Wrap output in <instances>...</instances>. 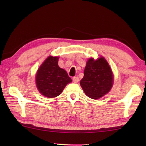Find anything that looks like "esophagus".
<instances>
[{"label": "esophagus", "instance_id": "obj_1", "mask_svg": "<svg viewBox=\"0 0 146 146\" xmlns=\"http://www.w3.org/2000/svg\"><path fill=\"white\" fill-rule=\"evenodd\" d=\"M73 81L74 83H77L78 81H79V78L78 76H74L73 78Z\"/></svg>", "mask_w": 146, "mask_h": 146}]
</instances>
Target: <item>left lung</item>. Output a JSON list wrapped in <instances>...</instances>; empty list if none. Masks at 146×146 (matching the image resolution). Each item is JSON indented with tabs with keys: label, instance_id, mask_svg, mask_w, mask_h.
<instances>
[{
	"label": "left lung",
	"instance_id": "left-lung-1",
	"mask_svg": "<svg viewBox=\"0 0 146 146\" xmlns=\"http://www.w3.org/2000/svg\"><path fill=\"white\" fill-rule=\"evenodd\" d=\"M80 86L86 95L98 99L110 91L113 86V73L108 62L101 56L97 60L90 58L84 70Z\"/></svg>",
	"mask_w": 146,
	"mask_h": 146
}]
</instances>
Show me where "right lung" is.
Listing matches in <instances>:
<instances>
[{
	"label": "right lung",
	"mask_w": 146,
	"mask_h": 146,
	"mask_svg": "<svg viewBox=\"0 0 146 146\" xmlns=\"http://www.w3.org/2000/svg\"><path fill=\"white\" fill-rule=\"evenodd\" d=\"M58 57L49 56L37 71L36 83L42 95L48 98L58 96L71 79L58 65Z\"/></svg>",
	"instance_id": "1"
}]
</instances>
